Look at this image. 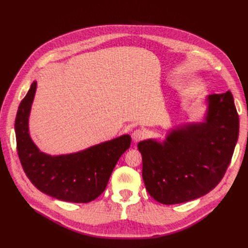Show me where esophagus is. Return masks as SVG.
<instances>
[{"instance_id":"obj_1","label":"esophagus","mask_w":248,"mask_h":248,"mask_svg":"<svg viewBox=\"0 0 248 248\" xmlns=\"http://www.w3.org/2000/svg\"><path fill=\"white\" fill-rule=\"evenodd\" d=\"M145 137H146L145 131H142L141 129H137V130H134L132 133V140L134 142H138V141L141 140Z\"/></svg>"}]
</instances>
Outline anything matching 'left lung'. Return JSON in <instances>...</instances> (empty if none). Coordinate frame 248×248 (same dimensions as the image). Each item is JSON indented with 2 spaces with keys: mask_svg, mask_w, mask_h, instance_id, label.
<instances>
[{
  "mask_svg": "<svg viewBox=\"0 0 248 248\" xmlns=\"http://www.w3.org/2000/svg\"><path fill=\"white\" fill-rule=\"evenodd\" d=\"M204 122L171 129L163 141L141 140L142 179L154 200L164 205L196 200L218 184L239 136V116L230 91L207 97Z\"/></svg>",
  "mask_w": 248,
  "mask_h": 248,
  "instance_id": "left-lung-1",
  "label": "left lung"
}]
</instances>
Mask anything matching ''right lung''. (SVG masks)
Instances as JSON below:
<instances>
[{
  "mask_svg": "<svg viewBox=\"0 0 248 248\" xmlns=\"http://www.w3.org/2000/svg\"><path fill=\"white\" fill-rule=\"evenodd\" d=\"M36 87L37 81H33L16 119V148L22 169L37 189L52 198L71 202H92L106 189L119 158L130 147L131 138L124 134L66 155L41 152L29 133Z\"/></svg>",
  "mask_w": 248,
  "mask_h": 248,
  "instance_id": "1",
  "label": "right lung"
}]
</instances>
